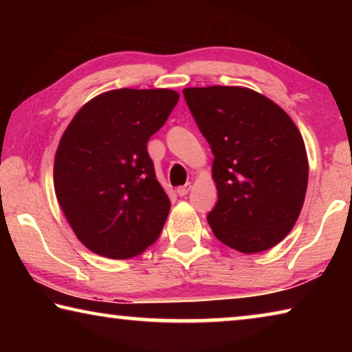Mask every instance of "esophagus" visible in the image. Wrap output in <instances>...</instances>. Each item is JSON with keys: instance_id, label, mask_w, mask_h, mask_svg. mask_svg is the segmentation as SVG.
Listing matches in <instances>:
<instances>
[{"instance_id": "1", "label": "esophagus", "mask_w": 352, "mask_h": 352, "mask_svg": "<svg viewBox=\"0 0 352 352\" xmlns=\"http://www.w3.org/2000/svg\"><path fill=\"white\" fill-rule=\"evenodd\" d=\"M190 188H192V186H190V183H186V184H184V186L177 188V194L180 195V197H184V195H188Z\"/></svg>"}]
</instances>
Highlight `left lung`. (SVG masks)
I'll list each match as a JSON object with an SVG mask.
<instances>
[{
  "instance_id": "obj_1",
  "label": "left lung",
  "mask_w": 352,
  "mask_h": 352,
  "mask_svg": "<svg viewBox=\"0 0 352 352\" xmlns=\"http://www.w3.org/2000/svg\"><path fill=\"white\" fill-rule=\"evenodd\" d=\"M214 155V236L241 253L265 252L294 228L305 204L309 163L300 130L281 107L243 87L184 88Z\"/></svg>"
}]
</instances>
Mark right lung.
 <instances>
[{
	"label": "right lung",
	"instance_id": "obj_1",
	"mask_svg": "<svg viewBox=\"0 0 352 352\" xmlns=\"http://www.w3.org/2000/svg\"><path fill=\"white\" fill-rule=\"evenodd\" d=\"M178 93L119 88L76 113L58 142L54 189L83 245L129 259L158 239L170 200L155 177L147 141L168 121Z\"/></svg>",
	"mask_w": 352,
	"mask_h": 352
}]
</instances>
